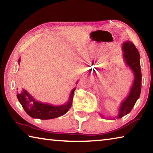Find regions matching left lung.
<instances>
[{
  "mask_svg": "<svg viewBox=\"0 0 153 153\" xmlns=\"http://www.w3.org/2000/svg\"><path fill=\"white\" fill-rule=\"evenodd\" d=\"M123 58L127 66L129 67L134 73V79L129 90V94L121 102L118 115L116 118L120 119L128 114L135 105L141 92L142 73L140 62L139 52L134 44L129 40L124 42L122 45ZM101 117H103L100 113ZM115 120V119H113Z\"/></svg>",
  "mask_w": 153,
  "mask_h": 153,
  "instance_id": "1",
  "label": "left lung"
}]
</instances>
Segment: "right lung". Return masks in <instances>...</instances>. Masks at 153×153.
I'll use <instances>...</instances> for the list:
<instances>
[{
  "mask_svg": "<svg viewBox=\"0 0 153 153\" xmlns=\"http://www.w3.org/2000/svg\"><path fill=\"white\" fill-rule=\"evenodd\" d=\"M21 59L18 60V64L20 65ZM76 88L71 90L69 95L68 101L66 104L62 105H52L47 103H43L36 100L25 89L18 90L17 97L18 100L22 105L23 108L32 118L40 120H51L60 117L65 114L69 110L72 105L74 91Z\"/></svg>",
  "mask_w": 153,
  "mask_h": 153,
  "instance_id": "1",
  "label": "right lung"
}]
</instances>
